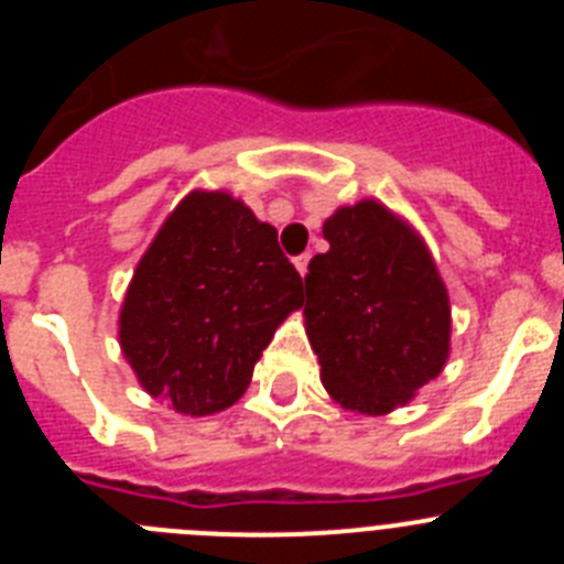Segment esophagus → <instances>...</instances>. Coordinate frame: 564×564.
<instances>
[{
	"instance_id": "1",
	"label": "esophagus",
	"mask_w": 564,
	"mask_h": 564,
	"mask_svg": "<svg viewBox=\"0 0 564 564\" xmlns=\"http://www.w3.org/2000/svg\"><path fill=\"white\" fill-rule=\"evenodd\" d=\"M307 262H311V253H299V257L293 259V265H296L299 276H305L307 273Z\"/></svg>"
}]
</instances>
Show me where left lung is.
<instances>
[{
    "mask_svg": "<svg viewBox=\"0 0 564 564\" xmlns=\"http://www.w3.org/2000/svg\"><path fill=\"white\" fill-rule=\"evenodd\" d=\"M330 251L307 265L305 330L327 395L358 415L410 403L449 358V291L421 234L378 200L322 226Z\"/></svg>",
    "mask_w": 564,
    "mask_h": 564,
    "instance_id": "obj_1",
    "label": "left lung"
}]
</instances>
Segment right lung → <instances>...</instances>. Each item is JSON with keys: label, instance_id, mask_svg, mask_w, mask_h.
Instances as JSON below:
<instances>
[{"label": "right lung", "instance_id": "1", "mask_svg": "<svg viewBox=\"0 0 564 564\" xmlns=\"http://www.w3.org/2000/svg\"><path fill=\"white\" fill-rule=\"evenodd\" d=\"M302 307V276L276 228L228 192L194 188L141 257L118 316L134 378L181 415L242 398L276 327Z\"/></svg>", "mask_w": 564, "mask_h": 564}]
</instances>
